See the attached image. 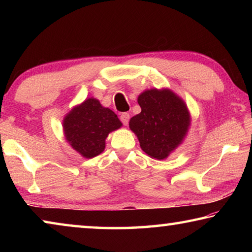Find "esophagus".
Masks as SVG:
<instances>
[{
    "instance_id": "34e87169",
    "label": "esophagus",
    "mask_w": 252,
    "mask_h": 252,
    "mask_svg": "<svg viewBox=\"0 0 252 252\" xmlns=\"http://www.w3.org/2000/svg\"><path fill=\"white\" fill-rule=\"evenodd\" d=\"M120 119H121V121H122L123 125L126 126L127 123H129V120H130V114L127 113V112H123V113H121Z\"/></svg>"
}]
</instances>
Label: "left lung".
<instances>
[{
    "label": "left lung",
    "instance_id": "1",
    "mask_svg": "<svg viewBox=\"0 0 252 252\" xmlns=\"http://www.w3.org/2000/svg\"><path fill=\"white\" fill-rule=\"evenodd\" d=\"M141 112L132 117L130 129L151 158L165 159L182 142L190 126L187 105L170 90L144 91L139 95Z\"/></svg>",
    "mask_w": 252,
    "mask_h": 252
}]
</instances>
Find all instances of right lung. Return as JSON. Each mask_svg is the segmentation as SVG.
I'll return each mask as SVG.
<instances>
[{
	"label": "right lung",
	"mask_w": 252,
	"mask_h": 252,
	"mask_svg": "<svg viewBox=\"0 0 252 252\" xmlns=\"http://www.w3.org/2000/svg\"><path fill=\"white\" fill-rule=\"evenodd\" d=\"M121 126L117 114L93 97L75 106L63 120L66 140L88 159L100 155L105 148L106 136Z\"/></svg>",
	"instance_id": "add662e5"
}]
</instances>
